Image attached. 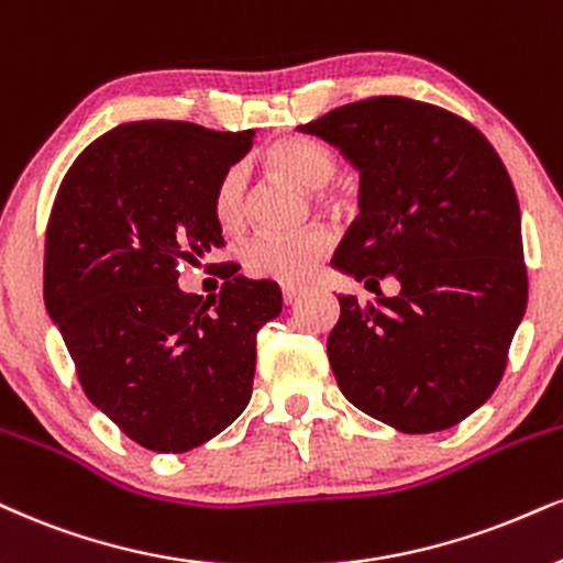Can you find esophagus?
I'll use <instances>...</instances> for the list:
<instances>
[{
	"mask_svg": "<svg viewBox=\"0 0 563 563\" xmlns=\"http://www.w3.org/2000/svg\"><path fill=\"white\" fill-rule=\"evenodd\" d=\"M305 289L302 287H295V284H287V287H282V300L284 305H292L297 297H302Z\"/></svg>",
	"mask_w": 563,
	"mask_h": 563,
	"instance_id": "esophagus-1",
	"label": "esophagus"
}]
</instances>
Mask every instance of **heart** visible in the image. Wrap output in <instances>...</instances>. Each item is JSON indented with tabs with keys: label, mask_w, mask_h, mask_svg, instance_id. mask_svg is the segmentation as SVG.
Listing matches in <instances>:
<instances>
[{
	"label": "heart",
	"mask_w": 563,
	"mask_h": 563,
	"mask_svg": "<svg viewBox=\"0 0 563 563\" xmlns=\"http://www.w3.org/2000/svg\"><path fill=\"white\" fill-rule=\"evenodd\" d=\"M263 162L274 175L302 190H316L323 206L342 208L344 190L329 185L339 175V158L329 145L313 137L287 135L263 154ZM213 217L229 232L240 229L247 219V175L240 164H232L219 177L213 190ZM334 250V234L325 227H310L297 234H255L240 247V261L247 274L261 279L300 284L316 274L318 266Z\"/></svg>",
	"instance_id": "heart-1"
}]
</instances>
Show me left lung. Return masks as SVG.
Masks as SVG:
<instances>
[{
	"mask_svg": "<svg viewBox=\"0 0 563 563\" xmlns=\"http://www.w3.org/2000/svg\"><path fill=\"white\" fill-rule=\"evenodd\" d=\"M297 130L360 169V217L331 266L373 292L388 273L402 287L365 305L339 297L325 344L339 388L401 433L456 426L496 391L527 308L501 156L473 122L405 96L344 103Z\"/></svg>",
	"mask_w": 563,
	"mask_h": 563,
	"instance_id": "left-lung-1",
	"label": "left lung"
}]
</instances>
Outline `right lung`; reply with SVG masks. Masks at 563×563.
<instances>
[{
  "label": "right lung",
  "mask_w": 563,
  "mask_h": 563,
  "mask_svg": "<svg viewBox=\"0 0 563 563\" xmlns=\"http://www.w3.org/2000/svg\"><path fill=\"white\" fill-rule=\"evenodd\" d=\"M253 130L128 122L75 158L46 224L44 302L86 397L143 449L183 454L240 418L255 334L282 313L268 279L232 276L203 300L179 266L224 247L219 177Z\"/></svg>",
  "instance_id": "obj_1"
}]
</instances>
